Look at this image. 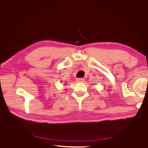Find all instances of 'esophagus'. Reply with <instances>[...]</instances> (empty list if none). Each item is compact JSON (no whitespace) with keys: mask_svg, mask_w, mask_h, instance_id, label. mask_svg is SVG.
<instances>
[{"mask_svg":"<svg viewBox=\"0 0 148 148\" xmlns=\"http://www.w3.org/2000/svg\"><path fill=\"white\" fill-rule=\"evenodd\" d=\"M84 81V79L83 78H79L77 79V82H83Z\"/></svg>","mask_w":148,"mask_h":148,"instance_id":"34e87169","label":"esophagus"}]
</instances>
